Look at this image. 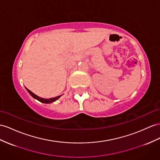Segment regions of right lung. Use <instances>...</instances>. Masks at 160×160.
I'll return each mask as SVG.
<instances>
[{"label":"right lung","mask_w":160,"mask_h":160,"mask_svg":"<svg viewBox=\"0 0 160 160\" xmlns=\"http://www.w3.org/2000/svg\"><path fill=\"white\" fill-rule=\"evenodd\" d=\"M27 89V91H28V92H29L31 96L34 98V99H37L38 101H39L40 102H42V103H52V102H54L56 100H57L59 99V98L61 96H58V97H54V98H51V99H43V98H41V97H38L37 95H36L35 94H34L32 92H31L29 89H28L27 88H26Z\"/></svg>","instance_id":"add662e5"}]
</instances>
